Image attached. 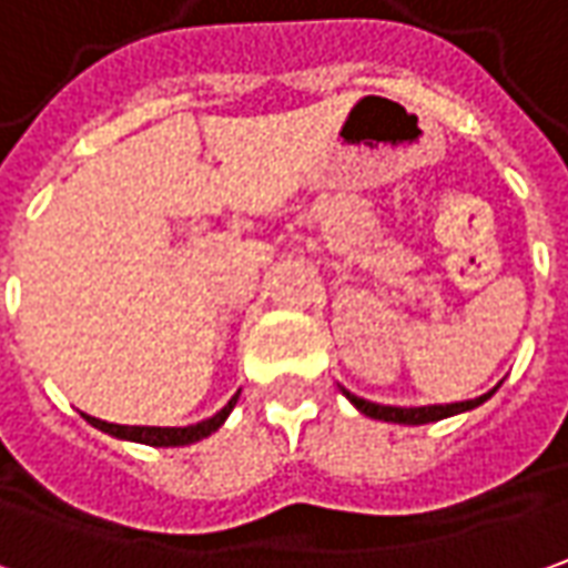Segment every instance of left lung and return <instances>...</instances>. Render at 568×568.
<instances>
[{
  "mask_svg": "<svg viewBox=\"0 0 568 568\" xmlns=\"http://www.w3.org/2000/svg\"><path fill=\"white\" fill-rule=\"evenodd\" d=\"M495 393V389H491ZM488 393V396H491ZM343 396L349 398L355 408L374 417V420H389V424H433V420H442V417H452V414H460V410H470L476 405H483L488 396L470 398V402H455V405H426V408H393V405H377V402H365V398L352 396L349 389H343Z\"/></svg>",
  "mask_w": 568,
  "mask_h": 568,
  "instance_id": "left-lung-1",
  "label": "left lung"
}]
</instances>
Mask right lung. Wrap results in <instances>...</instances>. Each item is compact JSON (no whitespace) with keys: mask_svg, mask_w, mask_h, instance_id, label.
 Instances as JSON below:
<instances>
[{"mask_svg":"<svg viewBox=\"0 0 568 568\" xmlns=\"http://www.w3.org/2000/svg\"><path fill=\"white\" fill-rule=\"evenodd\" d=\"M241 396V393H237ZM237 396L225 405V408L213 414L210 420H201L194 426H120V424H108V420H98V417H85L89 424L98 426L101 433H111L116 439H132L142 442V445H158V448H175V445H191V442L206 439L210 433H216L219 426L225 424V417L232 414L234 402Z\"/></svg>","mask_w":568,"mask_h":568,"instance_id":"right-lung-1","label":"right lung"}]
</instances>
